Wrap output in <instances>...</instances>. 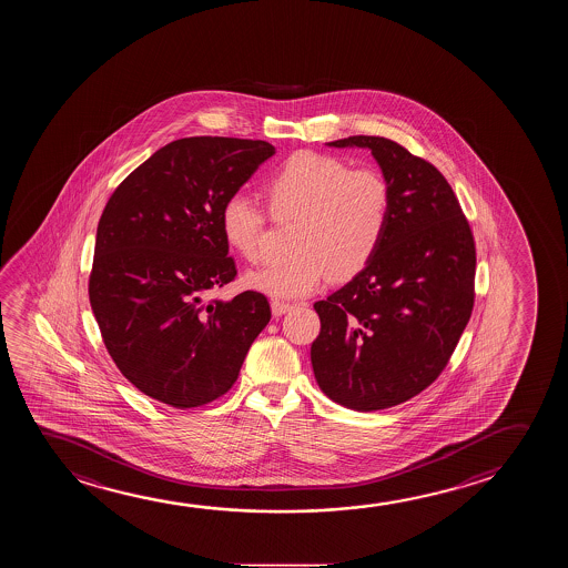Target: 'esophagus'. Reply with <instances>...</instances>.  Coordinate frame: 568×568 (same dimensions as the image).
<instances>
[{
    "label": "esophagus",
    "instance_id": "1",
    "mask_svg": "<svg viewBox=\"0 0 568 568\" xmlns=\"http://www.w3.org/2000/svg\"><path fill=\"white\" fill-rule=\"evenodd\" d=\"M293 308V305H288V303H283V301H273L272 303V313L273 316H281V314H287L288 311Z\"/></svg>",
    "mask_w": 568,
    "mask_h": 568
}]
</instances>
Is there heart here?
Here are the masks:
<instances>
[{
    "instance_id": "b5f03b06",
    "label": "heart",
    "mask_w": 568,
    "mask_h": 568,
    "mask_svg": "<svg viewBox=\"0 0 568 568\" xmlns=\"http://www.w3.org/2000/svg\"><path fill=\"white\" fill-rule=\"evenodd\" d=\"M265 193L275 216H296L293 254L246 273L247 287L275 298L311 295L326 275L352 280L381 246L393 209V190L381 170L349 168L316 152L288 158L265 183ZM221 229L242 257H260L265 211L257 201L244 193L229 195Z\"/></svg>"
}]
</instances>
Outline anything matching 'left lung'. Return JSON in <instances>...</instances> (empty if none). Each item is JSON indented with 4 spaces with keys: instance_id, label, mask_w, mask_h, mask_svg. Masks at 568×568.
Segmentation results:
<instances>
[{
    "instance_id": "1",
    "label": "left lung",
    "mask_w": 568,
    "mask_h": 568,
    "mask_svg": "<svg viewBox=\"0 0 568 568\" xmlns=\"http://www.w3.org/2000/svg\"><path fill=\"white\" fill-rule=\"evenodd\" d=\"M328 146L369 149L390 183L393 209L371 262L314 303L321 334L311 362L334 403L383 410L428 388L455 352L475 303V240L436 165L383 136Z\"/></svg>"
}]
</instances>
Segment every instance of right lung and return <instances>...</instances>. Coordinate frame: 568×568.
I'll return each instance as SVG.
<instances>
[{
  "label": "right lung",
  "instance_id": "1",
  "mask_svg": "<svg viewBox=\"0 0 568 568\" xmlns=\"http://www.w3.org/2000/svg\"><path fill=\"white\" fill-rule=\"evenodd\" d=\"M273 154L265 140H173L109 197L95 236L91 311L119 371L150 398L185 410L229 393L272 318L257 291L203 298L236 277L222 203Z\"/></svg>",
  "mask_w": 568,
  "mask_h": 568
}]
</instances>
